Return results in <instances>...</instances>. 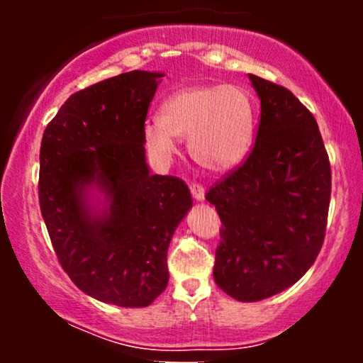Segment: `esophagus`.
<instances>
[{"mask_svg": "<svg viewBox=\"0 0 363 363\" xmlns=\"http://www.w3.org/2000/svg\"><path fill=\"white\" fill-rule=\"evenodd\" d=\"M189 189L196 201H203V199H205V187L201 184H191Z\"/></svg>", "mask_w": 363, "mask_h": 363, "instance_id": "1", "label": "esophagus"}]
</instances>
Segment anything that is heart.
I'll list each match as a JSON object with an SVG mask.
<instances>
[{
    "label": "heart",
    "mask_w": 363,
    "mask_h": 363,
    "mask_svg": "<svg viewBox=\"0 0 363 363\" xmlns=\"http://www.w3.org/2000/svg\"><path fill=\"white\" fill-rule=\"evenodd\" d=\"M187 138L189 155L210 172H227L249 157L256 140V102L235 85H198L174 91L160 106L158 123L143 128L150 155L169 160L176 140Z\"/></svg>",
    "instance_id": "b5f03b06"
}]
</instances>
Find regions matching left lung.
I'll list each match as a JSON object with an SVG mask.
<instances>
[{
  "mask_svg": "<svg viewBox=\"0 0 363 363\" xmlns=\"http://www.w3.org/2000/svg\"><path fill=\"white\" fill-rule=\"evenodd\" d=\"M261 101L247 160L206 193L222 220L213 277L239 302H257L297 283L326 232L331 167L311 114L290 90L247 74Z\"/></svg>",
  "mask_w": 363,
  "mask_h": 363,
  "instance_id": "1",
  "label": "left lung"
}]
</instances>
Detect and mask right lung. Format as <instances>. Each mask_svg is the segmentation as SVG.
Listing matches in <instances>:
<instances>
[{"instance_id":"obj_1","label":"right lung","mask_w":363,"mask_h":363,"mask_svg":"<svg viewBox=\"0 0 363 363\" xmlns=\"http://www.w3.org/2000/svg\"><path fill=\"white\" fill-rule=\"evenodd\" d=\"M162 72L73 94L40 143L39 203L54 251L91 298L147 307L169 281L167 249L193 206L184 181L150 172L143 147Z\"/></svg>"}]
</instances>
